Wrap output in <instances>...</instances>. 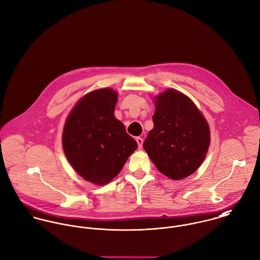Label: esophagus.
Returning a JSON list of instances; mask_svg holds the SVG:
<instances>
[{
    "label": "esophagus",
    "mask_w": 260,
    "mask_h": 260,
    "mask_svg": "<svg viewBox=\"0 0 260 260\" xmlns=\"http://www.w3.org/2000/svg\"><path fill=\"white\" fill-rule=\"evenodd\" d=\"M136 141H137V143H138L139 149L141 150V149L143 148V143H144V140H143L142 138H137V139H136Z\"/></svg>",
    "instance_id": "34e87169"
}]
</instances>
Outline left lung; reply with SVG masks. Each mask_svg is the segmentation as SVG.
I'll return each instance as SVG.
<instances>
[{
  "label": "left lung",
  "mask_w": 260,
  "mask_h": 260,
  "mask_svg": "<svg viewBox=\"0 0 260 260\" xmlns=\"http://www.w3.org/2000/svg\"><path fill=\"white\" fill-rule=\"evenodd\" d=\"M154 128L144 149L157 170L173 180L192 175L203 162L210 145L207 121L185 94L168 89L155 98Z\"/></svg>",
  "instance_id": "1"
}]
</instances>
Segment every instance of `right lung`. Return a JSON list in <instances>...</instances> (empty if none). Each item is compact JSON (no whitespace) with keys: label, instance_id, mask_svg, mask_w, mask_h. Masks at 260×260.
Instances as JSON below:
<instances>
[{"label":"right lung","instance_id":"right-lung-1","mask_svg":"<svg viewBox=\"0 0 260 260\" xmlns=\"http://www.w3.org/2000/svg\"><path fill=\"white\" fill-rule=\"evenodd\" d=\"M117 93L111 88L84 95L69 113L62 146L72 168L95 185L109 183L137 149V142L114 116Z\"/></svg>","mask_w":260,"mask_h":260}]
</instances>
